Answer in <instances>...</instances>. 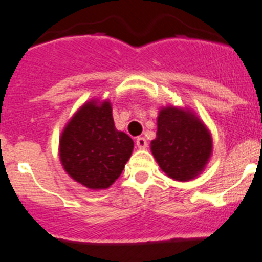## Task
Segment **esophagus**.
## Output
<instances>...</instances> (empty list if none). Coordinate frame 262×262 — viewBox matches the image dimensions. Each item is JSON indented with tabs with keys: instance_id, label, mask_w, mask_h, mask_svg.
<instances>
[{
	"instance_id": "34e87169",
	"label": "esophagus",
	"mask_w": 262,
	"mask_h": 262,
	"mask_svg": "<svg viewBox=\"0 0 262 262\" xmlns=\"http://www.w3.org/2000/svg\"><path fill=\"white\" fill-rule=\"evenodd\" d=\"M136 145L140 150H143V148L147 147V141H146V138H143V137H138L136 140Z\"/></svg>"
}]
</instances>
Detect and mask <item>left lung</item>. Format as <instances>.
Returning <instances> with one entry per match:
<instances>
[{"instance_id": "obj_1", "label": "left lung", "mask_w": 262, "mask_h": 262, "mask_svg": "<svg viewBox=\"0 0 262 262\" xmlns=\"http://www.w3.org/2000/svg\"><path fill=\"white\" fill-rule=\"evenodd\" d=\"M157 137L150 148L160 169L178 181L195 179L213 152V138L204 121L189 108H160Z\"/></svg>"}]
</instances>
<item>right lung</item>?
I'll return each instance as SVG.
<instances>
[{
    "instance_id": "right-lung-1",
    "label": "right lung",
    "mask_w": 262,
    "mask_h": 262,
    "mask_svg": "<svg viewBox=\"0 0 262 262\" xmlns=\"http://www.w3.org/2000/svg\"><path fill=\"white\" fill-rule=\"evenodd\" d=\"M134 142L117 130L110 100L93 99L70 117L58 143L60 162L68 175L89 189L110 188L121 175Z\"/></svg>"
}]
</instances>
